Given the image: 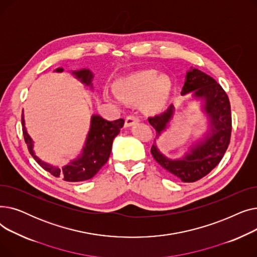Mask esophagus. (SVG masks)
I'll return each instance as SVG.
<instances>
[{"label":"esophagus","mask_w":257,"mask_h":257,"mask_svg":"<svg viewBox=\"0 0 257 257\" xmlns=\"http://www.w3.org/2000/svg\"><path fill=\"white\" fill-rule=\"evenodd\" d=\"M139 121H140V117H139V116L133 115V114L128 115L127 118H126V120H125V127H126V128L131 127V126H133L134 124L139 123Z\"/></svg>","instance_id":"1"}]
</instances>
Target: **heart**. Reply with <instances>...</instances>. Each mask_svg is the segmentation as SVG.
Here are the masks:
<instances>
[{
	"mask_svg": "<svg viewBox=\"0 0 257 257\" xmlns=\"http://www.w3.org/2000/svg\"><path fill=\"white\" fill-rule=\"evenodd\" d=\"M172 83L169 76L155 70H144L119 79L114 85L116 97L121 102H143L147 110L157 112L166 106ZM105 101L118 104L114 96L104 91Z\"/></svg>",
	"mask_w": 257,
	"mask_h": 257,
	"instance_id": "1",
	"label": "heart"
}]
</instances>
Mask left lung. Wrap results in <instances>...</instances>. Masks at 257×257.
Listing matches in <instances>:
<instances>
[{
  "mask_svg": "<svg viewBox=\"0 0 257 257\" xmlns=\"http://www.w3.org/2000/svg\"><path fill=\"white\" fill-rule=\"evenodd\" d=\"M190 92H192L193 100L201 103V112L207 118V129L188 147L181 157L175 159L167 157L157 147V141L167 131L175 114L174 105L171 104L165 112L148 118L156 130L151 154L161 168L183 182H195L217 167L227 150L231 137L230 103L227 93L217 81L192 66L186 72L181 96Z\"/></svg>",
  "mask_w": 257,
  "mask_h": 257,
  "instance_id": "8db88e82",
  "label": "left lung"
}]
</instances>
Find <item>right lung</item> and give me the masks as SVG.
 Wrapping results in <instances>:
<instances>
[{
	"mask_svg": "<svg viewBox=\"0 0 257 257\" xmlns=\"http://www.w3.org/2000/svg\"><path fill=\"white\" fill-rule=\"evenodd\" d=\"M54 72H63L62 67H58ZM73 76L78 79L81 83L92 89V78L93 74L88 69H82L79 71H73ZM125 120L118 118L112 121L104 119L98 114H92L90 117V127L87 133V137L84 146L81 150V153L62 169L45 163L35 155L33 150L34 142L30 138L25 127L24 112L22 114V125L25 142L28 146V149L36 163L47 172L51 173L53 176L61 177L63 180L69 182L85 181L92 178L100 169L107 163L108 158L111 153L112 142L114 138L120 131V128L124 126Z\"/></svg>",
	"mask_w": 257,
	"mask_h": 257,
	"instance_id": "right-lung-1",
	"label": "right lung"
}]
</instances>
